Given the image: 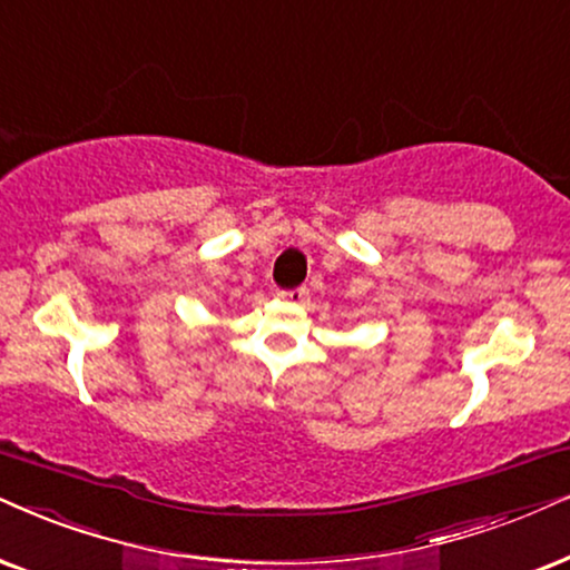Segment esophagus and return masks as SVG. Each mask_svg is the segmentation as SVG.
Returning <instances> with one entry per match:
<instances>
[{"mask_svg":"<svg viewBox=\"0 0 570 570\" xmlns=\"http://www.w3.org/2000/svg\"><path fill=\"white\" fill-rule=\"evenodd\" d=\"M281 297L284 299H292V302H302L307 297V286H297V289H286L281 292Z\"/></svg>","mask_w":570,"mask_h":570,"instance_id":"esophagus-1","label":"esophagus"}]
</instances>
